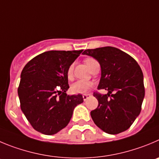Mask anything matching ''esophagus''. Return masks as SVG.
I'll return each mask as SVG.
<instances>
[{"label": "esophagus", "mask_w": 159, "mask_h": 159, "mask_svg": "<svg viewBox=\"0 0 159 159\" xmlns=\"http://www.w3.org/2000/svg\"><path fill=\"white\" fill-rule=\"evenodd\" d=\"M90 95L89 94H83L82 95V97H83V100H84V101H86L87 100H88V98L89 97Z\"/></svg>", "instance_id": "esophagus-1"}]
</instances>
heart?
Instances as JSON below:
<instances>
[{
    "instance_id": "obj_1",
    "label": "heart",
    "mask_w": 159,
    "mask_h": 159,
    "mask_svg": "<svg viewBox=\"0 0 159 159\" xmlns=\"http://www.w3.org/2000/svg\"><path fill=\"white\" fill-rule=\"evenodd\" d=\"M96 61L94 59L92 58H89V59H85V63L89 68H91L92 64L93 62ZM73 75H74V65L71 64L70 66L68 67L67 71H66V75H67L68 79H72ZM93 83L90 81H86V80H78V81H75L74 84L71 85V92L75 94H84L86 93L90 89L93 87Z\"/></svg>"
}]
</instances>
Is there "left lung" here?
<instances>
[{
  "label": "left lung",
  "instance_id": "8db88e82",
  "mask_svg": "<svg viewBox=\"0 0 159 159\" xmlns=\"http://www.w3.org/2000/svg\"><path fill=\"white\" fill-rule=\"evenodd\" d=\"M82 54L100 63L101 78L98 89L108 91L106 95L93 93L98 100L97 108L90 113L93 121L109 134L125 131L141 111L145 94L141 68L132 56L111 46L86 49Z\"/></svg>",
  "mask_w": 159,
  "mask_h": 159
}]
</instances>
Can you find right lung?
Wrapping results in <instances>:
<instances>
[{
  "label": "right lung",
  "mask_w": 159,
  "mask_h": 159,
  "mask_svg": "<svg viewBox=\"0 0 159 159\" xmlns=\"http://www.w3.org/2000/svg\"><path fill=\"white\" fill-rule=\"evenodd\" d=\"M83 50L48 51L33 58L24 66L18 88L20 107L32 127L53 135L70 121L81 94L69 96L66 71Z\"/></svg>",
  "instance_id": "right-lung-1"
}]
</instances>
